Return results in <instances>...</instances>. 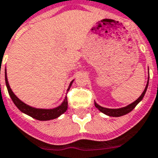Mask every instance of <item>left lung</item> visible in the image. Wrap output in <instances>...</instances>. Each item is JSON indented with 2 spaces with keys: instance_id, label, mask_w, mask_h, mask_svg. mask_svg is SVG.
I'll return each instance as SVG.
<instances>
[{
  "instance_id": "left-lung-1",
  "label": "left lung",
  "mask_w": 158,
  "mask_h": 158,
  "mask_svg": "<svg viewBox=\"0 0 158 158\" xmlns=\"http://www.w3.org/2000/svg\"><path fill=\"white\" fill-rule=\"evenodd\" d=\"M148 83H149V77H148V83H147V85H146V87H145L144 91L142 92V94H141V96L139 97L137 100H135L134 102H132L131 104H130L128 106H125V107H121V108L118 109L106 108V107H102V106H100V105H98L96 102H94V106H95V107H96L100 112H102L105 115H109V116L119 117V116H122V115H127V114H128V113H130V112L133 109L137 106V104H138L139 102H141V100L143 99V97H144L145 94H146V92H147V89H148Z\"/></svg>"
}]
</instances>
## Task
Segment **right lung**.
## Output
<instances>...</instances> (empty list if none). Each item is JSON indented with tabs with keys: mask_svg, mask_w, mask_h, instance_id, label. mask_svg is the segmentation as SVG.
<instances>
[{
	"mask_svg": "<svg viewBox=\"0 0 158 158\" xmlns=\"http://www.w3.org/2000/svg\"><path fill=\"white\" fill-rule=\"evenodd\" d=\"M5 80H6V88H7L8 93L10 94V98H11V100H12L13 103L15 104V106H17V108L19 109L23 113L29 115V116H31V117L34 118L36 120H38V121H50V120H53V119L59 117L62 114H64V112L68 110L67 96H65L64 101L61 103V105L57 106L55 108L40 109L29 106V105L26 104V103H24L23 101L20 100L19 98L14 94L13 91L11 90L10 85H9V83H8L6 69H5ZM73 80H72L70 82L69 86L68 88V90H69Z\"/></svg>",
	"mask_w": 158,
	"mask_h": 158,
	"instance_id": "obj_1",
	"label": "right lung"
}]
</instances>
